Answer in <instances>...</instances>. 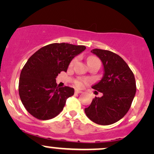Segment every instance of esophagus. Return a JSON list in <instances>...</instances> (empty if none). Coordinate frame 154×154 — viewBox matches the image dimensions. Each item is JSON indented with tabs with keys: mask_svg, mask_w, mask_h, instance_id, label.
Listing matches in <instances>:
<instances>
[{
	"mask_svg": "<svg viewBox=\"0 0 154 154\" xmlns=\"http://www.w3.org/2000/svg\"><path fill=\"white\" fill-rule=\"evenodd\" d=\"M82 92V91L79 90V89H75V94H80Z\"/></svg>",
	"mask_w": 154,
	"mask_h": 154,
	"instance_id": "obj_1",
	"label": "esophagus"
}]
</instances>
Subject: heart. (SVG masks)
<instances>
[{
  "mask_svg": "<svg viewBox=\"0 0 154 154\" xmlns=\"http://www.w3.org/2000/svg\"><path fill=\"white\" fill-rule=\"evenodd\" d=\"M93 59H97V58H95V57H89V59H88V60H93ZM74 63H75V60L72 61V63H70V65H72L73 64H74ZM75 85H76V86L79 87H82V85H83V81H82V80H77V81H76V82H75Z\"/></svg>",
  "mask_w": 154,
  "mask_h": 154,
  "instance_id": "obj_1",
  "label": "heart"
}]
</instances>
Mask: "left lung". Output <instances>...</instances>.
<instances>
[{
	"mask_svg": "<svg viewBox=\"0 0 154 154\" xmlns=\"http://www.w3.org/2000/svg\"><path fill=\"white\" fill-rule=\"evenodd\" d=\"M91 52L101 60L104 72L102 79L91 87L103 96L95 97L85 112L94 123L109 125L123 118L130 109L137 89L135 77L118 54L101 49Z\"/></svg>",
	"mask_w": 154,
	"mask_h": 154,
	"instance_id": "left-lung-1",
	"label": "left lung"
}]
</instances>
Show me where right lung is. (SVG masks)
I'll return each instance as SVG.
<instances>
[{"label": "right lung", "instance_id": "right-lung-1", "mask_svg": "<svg viewBox=\"0 0 154 154\" xmlns=\"http://www.w3.org/2000/svg\"><path fill=\"white\" fill-rule=\"evenodd\" d=\"M85 49L84 45L52 43L29 58L20 72L18 91L21 102L31 115L48 120L63 111L75 90L69 87H58L56 77L62 71L67 72L73 58Z\"/></svg>", "mask_w": 154, "mask_h": 154}]
</instances>
